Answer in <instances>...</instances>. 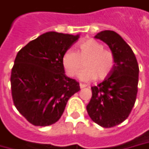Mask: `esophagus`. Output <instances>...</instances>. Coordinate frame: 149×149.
<instances>
[{"label": "esophagus", "mask_w": 149, "mask_h": 149, "mask_svg": "<svg viewBox=\"0 0 149 149\" xmlns=\"http://www.w3.org/2000/svg\"><path fill=\"white\" fill-rule=\"evenodd\" d=\"M79 87H80L81 89H83V88L87 87V84H79Z\"/></svg>", "instance_id": "1"}]
</instances>
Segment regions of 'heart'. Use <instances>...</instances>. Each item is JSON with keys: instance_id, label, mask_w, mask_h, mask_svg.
<instances>
[{"instance_id": "b5f03b06", "label": "heart", "mask_w": 149, "mask_h": 149, "mask_svg": "<svg viewBox=\"0 0 149 149\" xmlns=\"http://www.w3.org/2000/svg\"><path fill=\"white\" fill-rule=\"evenodd\" d=\"M84 68L78 74L83 81L95 79H103L112 71L114 65V57L111 51L104 49V45L94 39H88L78 45V52L69 49L62 57V65L69 76H74L84 60Z\"/></svg>"}]
</instances>
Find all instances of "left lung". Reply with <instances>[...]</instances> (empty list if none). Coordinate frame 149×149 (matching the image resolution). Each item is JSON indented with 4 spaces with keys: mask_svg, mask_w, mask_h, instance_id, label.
I'll return each instance as SVG.
<instances>
[{
    "mask_svg": "<svg viewBox=\"0 0 149 149\" xmlns=\"http://www.w3.org/2000/svg\"><path fill=\"white\" fill-rule=\"evenodd\" d=\"M95 38L108 45L114 65L102 83L91 88L92 98L86 108L95 123L111 128L129 117L134 105L139 69L134 51L118 33L103 31Z\"/></svg>",
    "mask_w": 149,
    "mask_h": 149,
    "instance_id": "left-lung-1",
    "label": "left lung"
}]
</instances>
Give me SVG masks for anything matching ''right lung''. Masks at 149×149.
I'll list each match as a JSON object with an SVG mask.
<instances>
[{
	"instance_id": "add662e5",
	"label": "right lung",
	"mask_w": 149,
	"mask_h": 149,
	"mask_svg": "<svg viewBox=\"0 0 149 149\" xmlns=\"http://www.w3.org/2000/svg\"><path fill=\"white\" fill-rule=\"evenodd\" d=\"M79 38L55 31L46 32L18 52L11 70L14 104L36 126H49L63 114L79 84L66 76L62 57Z\"/></svg>"
}]
</instances>
